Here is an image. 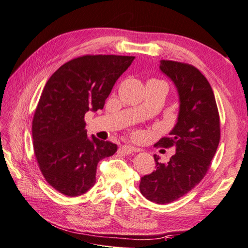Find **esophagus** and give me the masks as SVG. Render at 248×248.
Instances as JSON below:
<instances>
[{
    "instance_id": "1",
    "label": "esophagus",
    "mask_w": 248,
    "mask_h": 248,
    "mask_svg": "<svg viewBox=\"0 0 248 248\" xmlns=\"http://www.w3.org/2000/svg\"><path fill=\"white\" fill-rule=\"evenodd\" d=\"M121 150H123V152H124V154L130 155V154H132V153H134V152H135V153L140 152V148L130 146V145H124V146L121 147Z\"/></svg>"
}]
</instances>
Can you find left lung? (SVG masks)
Wrapping results in <instances>:
<instances>
[{"mask_svg": "<svg viewBox=\"0 0 248 248\" xmlns=\"http://www.w3.org/2000/svg\"><path fill=\"white\" fill-rule=\"evenodd\" d=\"M160 70L175 84L181 105L177 124L156 146L175 147L168 163L140 178V191L147 200L167 204L185 196L200 183L212 164L220 140V120L210 82L196 66L162 60Z\"/></svg>", "mask_w": 248, "mask_h": 248, "instance_id": "8db88e82", "label": "left lung"}]
</instances>
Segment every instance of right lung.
Masks as SVG:
<instances>
[{"label": "right lung", "instance_id": "add662e5", "mask_svg": "<svg viewBox=\"0 0 248 248\" xmlns=\"http://www.w3.org/2000/svg\"><path fill=\"white\" fill-rule=\"evenodd\" d=\"M134 57L86 55L64 63L46 82L32 121L33 149L44 178L67 197L94 185L100 160L117 152L108 140L87 138L85 114L104 106Z\"/></svg>", "mask_w": 248, "mask_h": 248}]
</instances>
